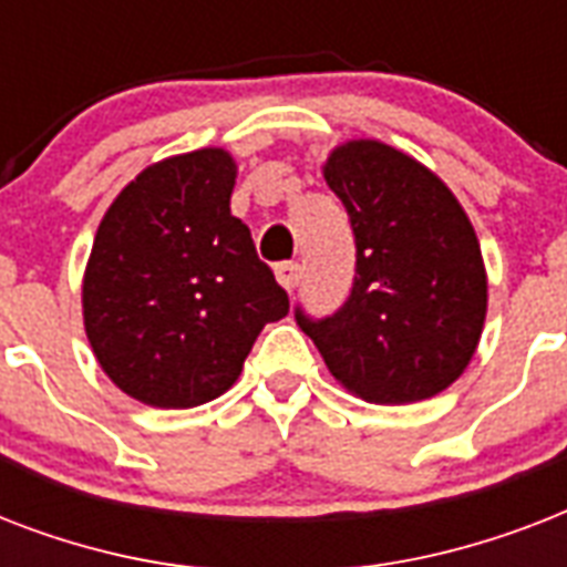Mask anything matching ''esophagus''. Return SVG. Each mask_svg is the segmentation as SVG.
Listing matches in <instances>:
<instances>
[{
    "mask_svg": "<svg viewBox=\"0 0 567 567\" xmlns=\"http://www.w3.org/2000/svg\"><path fill=\"white\" fill-rule=\"evenodd\" d=\"M276 279H279V285H282L285 291H293L302 279V267L297 265V261H279V265H276Z\"/></svg>",
    "mask_w": 567,
    "mask_h": 567,
    "instance_id": "esophagus-1",
    "label": "esophagus"
}]
</instances>
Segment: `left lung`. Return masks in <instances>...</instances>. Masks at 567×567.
<instances>
[{
    "instance_id": "left-lung-1",
    "label": "left lung",
    "mask_w": 567,
    "mask_h": 567,
    "mask_svg": "<svg viewBox=\"0 0 567 567\" xmlns=\"http://www.w3.org/2000/svg\"><path fill=\"white\" fill-rule=\"evenodd\" d=\"M323 179L353 226V291L329 318L297 309V323L350 394L379 405L435 396L474 359L488 309L465 208L435 173L379 141L336 146Z\"/></svg>"
}]
</instances>
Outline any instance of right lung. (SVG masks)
Returning <instances> with one entry per match:
<instances>
[{
    "instance_id": "add662e5",
    "label": "right lung",
    "mask_w": 567,
    "mask_h": 567,
    "mask_svg": "<svg viewBox=\"0 0 567 567\" xmlns=\"http://www.w3.org/2000/svg\"><path fill=\"white\" fill-rule=\"evenodd\" d=\"M235 158L208 146L137 173L102 217L82 282L84 332L120 391L155 409L235 385L288 293L231 217Z\"/></svg>"
}]
</instances>
